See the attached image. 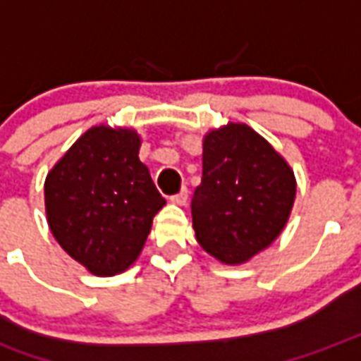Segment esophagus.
<instances>
[{
	"label": "esophagus",
	"instance_id": "1",
	"mask_svg": "<svg viewBox=\"0 0 361 361\" xmlns=\"http://www.w3.org/2000/svg\"><path fill=\"white\" fill-rule=\"evenodd\" d=\"M188 197H189L188 188H183L180 193L172 195V197H170V201H172L173 204H185V202H188Z\"/></svg>",
	"mask_w": 361,
	"mask_h": 361
}]
</instances>
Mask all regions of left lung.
<instances>
[{
    "mask_svg": "<svg viewBox=\"0 0 361 361\" xmlns=\"http://www.w3.org/2000/svg\"><path fill=\"white\" fill-rule=\"evenodd\" d=\"M295 173L245 124L202 143V180L191 201L197 241L226 264H241L281 233L295 202Z\"/></svg>",
    "mask_w": 361,
    "mask_h": 361,
    "instance_id": "left-lung-1",
    "label": "left lung"
}]
</instances>
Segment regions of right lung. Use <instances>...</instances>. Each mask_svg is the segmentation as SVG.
Masks as SVG:
<instances>
[{
	"instance_id": "1",
	"label": "right lung",
	"mask_w": 361,
	"mask_h": 361,
	"mask_svg": "<svg viewBox=\"0 0 361 361\" xmlns=\"http://www.w3.org/2000/svg\"><path fill=\"white\" fill-rule=\"evenodd\" d=\"M137 153V133L97 126L47 173L51 233L95 276H114L132 266L154 214L166 204Z\"/></svg>"
}]
</instances>
